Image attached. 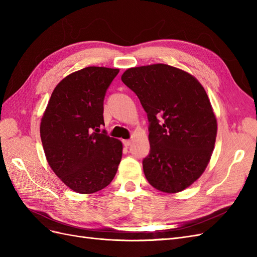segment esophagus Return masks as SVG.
I'll use <instances>...</instances> for the list:
<instances>
[{
    "mask_svg": "<svg viewBox=\"0 0 257 257\" xmlns=\"http://www.w3.org/2000/svg\"><path fill=\"white\" fill-rule=\"evenodd\" d=\"M131 144H132V141H131V139H124V141H123V145L125 146V147L131 146Z\"/></svg>",
    "mask_w": 257,
    "mask_h": 257,
    "instance_id": "obj_1",
    "label": "esophagus"
}]
</instances>
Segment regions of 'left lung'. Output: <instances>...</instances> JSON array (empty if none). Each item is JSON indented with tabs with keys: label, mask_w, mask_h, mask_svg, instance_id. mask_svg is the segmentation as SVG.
<instances>
[{
	"label": "left lung",
	"mask_w": 257,
	"mask_h": 257,
	"mask_svg": "<svg viewBox=\"0 0 257 257\" xmlns=\"http://www.w3.org/2000/svg\"><path fill=\"white\" fill-rule=\"evenodd\" d=\"M121 79L149 121L150 153L143 161L148 182L165 193L189 188L205 172L217 131L204 87L191 74L161 63L128 68Z\"/></svg>",
	"instance_id": "obj_1"
}]
</instances>
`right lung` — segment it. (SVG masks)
Returning a JSON list of instances; mask_svg holds the SVG:
<instances>
[{
    "label": "right lung",
    "mask_w": 257,
    "mask_h": 257,
    "mask_svg": "<svg viewBox=\"0 0 257 257\" xmlns=\"http://www.w3.org/2000/svg\"><path fill=\"white\" fill-rule=\"evenodd\" d=\"M118 68L89 66L72 73L54 88L41 122L46 159L53 173L74 192L106 188L122 158V143L104 125V98Z\"/></svg>",
    "instance_id": "right-lung-1"
}]
</instances>
